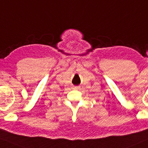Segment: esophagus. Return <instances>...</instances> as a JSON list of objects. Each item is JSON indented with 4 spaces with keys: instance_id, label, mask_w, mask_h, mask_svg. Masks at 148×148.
I'll use <instances>...</instances> for the list:
<instances>
[{
    "instance_id": "1",
    "label": "esophagus",
    "mask_w": 148,
    "mask_h": 148,
    "mask_svg": "<svg viewBox=\"0 0 148 148\" xmlns=\"http://www.w3.org/2000/svg\"><path fill=\"white\" fill-rule=\"evenodd\" d=\"M74 89H75V90H77V89L78 88H79V87H74Z\"/></svg>"
}]
</instances>
